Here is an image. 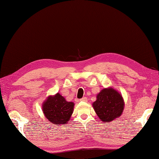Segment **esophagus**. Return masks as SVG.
<instances>
[{
	"instance_id": "esophagus-1",
	"label": "esophagus",
	"mask_w": 159,
	"mask_h": 159,
	"mask_svg": "<svg viewBox=\"0 0 159 159\" xmlns=\"http://www.w3.org/2000/svg\"><path fill=\"white\" fill-rule=\"evenodd\" d=\"M80 101L81 102H87V98L86 97H84L82 99H80Z\"/></svg>"
}]
</instances>
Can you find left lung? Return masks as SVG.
<instances>
[{
    "mask_svg": "<svg viewBox=\"0 0 159 159\" xmlns=\"http://www.w3.org/2000/svg\"><path fill=\"white\" fill-rule=\"evenodd\" d=\"M92 106L103 122H110L122 114L125 101L121 93L113 87L104 88L96 96Z\"/></svg>",
    "mask_w": 159,
    "mask_h": 159,
    "instance_id": "8db88e82",
    "label": "left lung"
}]
</instances>
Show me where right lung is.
Instances as JSON below:
<instances>
[{
  "mask_svg": "<svg viewBox=\"0 0 159 159\" xmlns=\"http://www.w3.org/2000/svg\"><path fill=\"white\" fill-rule=\"evenodd\" d=\"M75 103L67 102L60 93L48 96L43 103L44 116L54 125H64L69 122L71 116Z\"/></svg>",
  "mask_w": 159,
  "mask_h": 159,
  "instance_id": "right-lung-1",
  "label": "right lung"
}]
</instances>
